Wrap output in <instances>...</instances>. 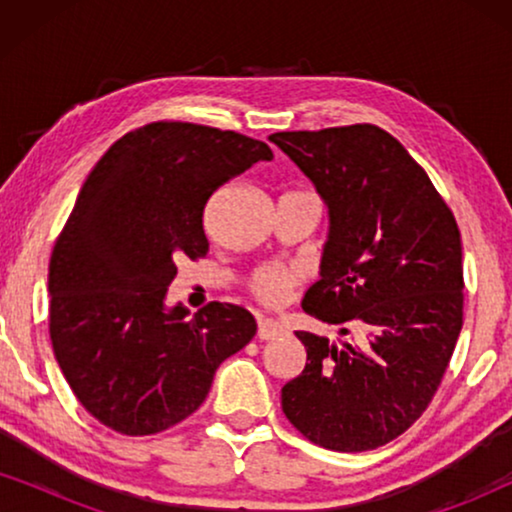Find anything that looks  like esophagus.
I'll use <instances>...</instances> for the list:
<instances>
[{"label":"esophagus","instance_id":"obj_1","mask_svg":"<svg viewBox=\"0 0 512 512\" xmlns=\"http://www.w3.org/2000/svg\"><path fill=\"white\" fill-rule=\"evenodd\" d=\"M284 328L277 324L275 319H258V338L261 340H275L277 335H282Z\"/></svg>","mask_w":512,"mask_h":512}]
</instances>
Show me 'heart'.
Returning a JSON list of instances; mask_svg holds the SVG:
<instances>
[{"label": "heart", "instance_id": "heart-1", "mask_svg": "<svg viewBox=\"0 0 512 512\" xmlns=\"http://www.w3.org/2000/svg\"><path fill=\"white\" fill-rule=\"evenodd\" d=\"M305 270L296 263H268L251 272L247 289L251 298L265 307H282L291 300L300 284L305 282Z\"/></svg>", "mask_w": 512, "mask_h": 512}]
</instances>
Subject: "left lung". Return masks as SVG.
Here are the masks:
<instances>
[{
	"instance_id": "left-lung-1",
	"label": "left lung",
	"mask_w": 512,
	"mask_h": 512,
	"mask_svg": "<svg viewBox=\"0 0 512 512\" xmlns=\"http://www.w3.org/2000/svg\"><path fill=\"white\" fill-rule=\"evenodd\" d=\"M317 186L331 214L321 279L303 310L361 331L354 342L296 331L303 373L282 410L335 452L387 445L436 396L464 326L461 233L424 167L370 123L270 135Z\"/></svg>"
}]
</instances>
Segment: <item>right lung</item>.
<instances>
[{"label": "right lung", "mask_w": 512, "mask_h": 512, "mask_svg": "<svg viewBox=\"0 0 512 512\" xmlns=\"http://www.w3.org/2000/svg\"><path fill=\"white\" fill-rule=\"evenodd\" d=\"M233 130L156 121L128 132L88 174L48 265V333L62 375L97 422L151 436L205 401L216 368L256 335L249 310H165L177 261L205 258L216 188L270 160Z\"/></svg>", "instance_id": "obj_1"}]
</instances>
